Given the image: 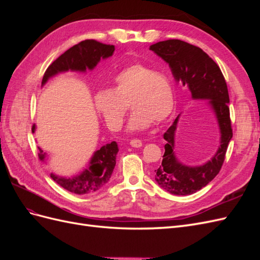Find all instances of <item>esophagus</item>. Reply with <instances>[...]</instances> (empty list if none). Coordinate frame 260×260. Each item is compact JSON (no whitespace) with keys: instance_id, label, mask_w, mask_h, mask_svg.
<instances>
[{"instance_id":"1","label":"esophagus","mask_w":260,"mask_h":260,"mask_svg":"<svg viewBox=\"0 0 260 260\" xmlns=\"http://www.w3.org/2000/svg\"><path fill=\"white\" fill-rule=\"evenodd\" d=\"M130 145L132 147H141L142 146V141L139 140V139H133L130 141Z\"/></svg>"}]
</instances>
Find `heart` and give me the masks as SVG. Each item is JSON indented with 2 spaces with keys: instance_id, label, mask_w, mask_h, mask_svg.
<instances>
[{
  "instance_id": "obj_1",
  "label": "heart",
  "mask_w": 260,
  "mask_h": 260,
  "mask_svg": "<svg viewBox=\"0 0 260 260\" xmlns=\"http://www.w3.org/2000/svg\"><path fill=\"white\" fill-rule=\"evenodd\" d=\"M94 102L113 131L121 129L129 103L133 113L128 129L141 131L170 116L175 107V91L166 75L137 62L120 70L114 77L112 90L99 91Z\"/></svg>"
}]
</instances>
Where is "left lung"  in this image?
<instances>
[{
	"label": "left lung",
	"instance_id": "left-lung-1",
	"mask_svg": "<svg viewBox=\"0 0 260 260\" xmlns=\"http://www.w3.org/2000/svg\"><path fill=\"white\" fill-rule=\"evenodd\" d=\"M149 50L168 62L176 81L187 85L193 99L210 100L221 131V144L216 155L200 167L184 166L176 158L174 145L179 116L164 133L166 144L161 165L155 170L156 182L171 194L190 195L206 186L219 174L233 136L226 82L215 60L199 46L171 39L152 44Z\"/></svg>",
	"mask_w": 260,
	"mask_h": 260
}]
</instances>
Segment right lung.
<instances>
[{
    "instance_id": "right-lung-1",
    "label": "right lung",
    "mask_w": 260,
    "mask_h": 260,
    "mask_svg": "<svg viewBox=\"0 0 260 260\" xmlns=\"http://www.w3.org/2000/svg\"><path fill=\"white\" fill-rule=\"evenodd\" d=\"M114 51V45L104 44L93 39L81 41L52 62L45 70L42 84L48 81L50 77L59 72H66L69 69L84 72L86 68L92 69L96 66L101 58L112 56ZM35 128L34 124L32 132H35ZM39 149H40V153L38 154L39 158L44 160L45 154H43L41 148ZM117 153L118 146L115 141H113L112 143L102 146L99 151L94 153L89 169H85L81 175L67 179L51 174V178L61 187L72 193L79 195L94 193L103 187L111 179L116 165Z\"/></svg>"
}]
</instances>
